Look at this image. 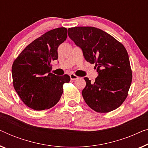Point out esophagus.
Segmentation results:
<instances>
[{"instance_id": "esophagus-1", "label": "esophagus", "mask_w": 148, "mask_h": 148, "mask_svg": "<svg viewBox=\"0 0 148 148\" xmlns=\"http://www.w3.org/2000/svg\"><path fill=\"white\" fill-rule=\"evenodd\" d=\"M70 78H71V80H76L79 78V77L73 74V73H72V74L70 75Z\"/></svg>"}]
</instances>
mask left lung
<instances>
[{"label":"left lung","instance_id":"8db88e82","mask_svg":"<svg viewBox=\"0 0 148 148\" xmlns=\"http://www.w3.org/2000/svg\"><path fill=\"white\" fill-rule=\"evenodd\" d=\"M68 35L87 61L96 64L98 76L94 83L85 77V102L94 111L106 113L119 108L128 96L132 71L125 46L112 36L94 27L69 28Z\"/></svg>","mask_w":148,"mask_h":148}]
</instances>
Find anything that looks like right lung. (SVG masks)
<instances>
[{"label":"right lung","mask_w":148,"mask_h":148,"mask_svg":"<svg viewBox=\"0 0 148 148\" xmlns=\"http://www.w3.org/2000/svg\"><path fill=\"white\" fill-rule=\"evenodd\" d=\"M67 37V29L48 31L34 40L14 60L13 87L26 106L36 110L49 109L57 104L63 84L70 82L68 75H56L51 62L58 59V48Z\"/></svg>","instance_id":"obj_1"}]
</instances>
